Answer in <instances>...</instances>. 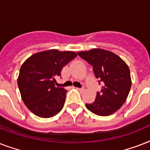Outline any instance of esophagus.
I'll use <instances>...</instances> for the list:
<instances>
[{
    "instance_id": "34e87169",
    "label": "esophagus",
    "mask_w": 150,
    "mask_h": 150,
    "mask_svg": "<svg viewBox=\"0 0 150 150\" xmlns=\"http://www.w3.org/2000/svg\"><path fill=\"white\" fill-rule=\"evenodd\" d=\"M76 89L79 90V91H81V92H83L85 91V88L84 87H82V88H76Z\"/></svg>"
}]
</instances>
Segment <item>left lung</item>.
<instances>
[{
	"mask_svg": "<svg viewBox=\"0 0 150 150\" xmlns=\"http://www.w3.org/2000/svg\"><path fill=\"white\" fill-rule=\"evenodd\" d=\"M79 56L93 66L95 77L103 86L96 93L95 101L86 103L89 110L99 116H109L120 109L130 91V70L125 62L108 50L93 49L78 53Z\"/></svg>",
	"mask_w": 150,
	"mask_h": 150,
	"instance_id": "left-lung-1",
	"label": "left lung"
}]
</instances>
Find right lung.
<instances>
[{"label": "right lung", "instance_id": "right-lung-1", "mask_svg": "<svg viewBox=\"0 0 150 150\" xmlns=\"http://www.w3.org/2000/svg\"><path fill=\"white\" fill-rule=\"evenodd\" d=\"M76 56L72 51L50 50L33 54L22 64L18 86L25 106L36 116L51 117L62 110L67 90L55 86V78Z\"/></svg>", "mask_w": 150, "mask_h": 150}]
</instances>
